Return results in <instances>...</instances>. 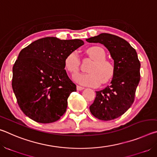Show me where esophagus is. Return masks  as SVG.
I'll use <instances>...</instances> for the list:
<instances>
[{"label":"esophagus","instance_id":"obj_1","mask_svg":"<svg viewBox=\"0 0 157 157\" xmlns=\"http://www.w3.org/2000/svg\"><path fill=\"white\" fill-rule=\"evenodd\" d=\"M84 89V87H83V86H79V85L77 86V90H78V91H81V90H83Z\"/></svg>","mask_w":157,"mask_h":157}]
</instances>
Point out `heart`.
Here are the masks:
<instances>
[{
	"label": "heart",
	"instance_id": "b5f03b06",
	"mask_svg": "<svg viewBox=\"0 0 157 157\" xmlns=\"http://www.w3.org/2000/svg\"><path fill=\"white\" fill-rule=\"evenodd\" d=\"M86 52L93 62L87 68L88 73L79 74L74 79L78 83L95 86L102 84H107L113 78L115 67L109 60L105 59V50L100 46H92L86 50ZM80 59L78 53L73 51L69 53L64 59L65 68L72 75L79 72L80 68Z\"/></svg>",
	"mask_w": 157,
	"mask_h": 157
}]
</instances>
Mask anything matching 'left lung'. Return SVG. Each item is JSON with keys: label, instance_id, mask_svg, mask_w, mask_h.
<instances>
[{"label": "left lung", "instance_id": "1", "mask_svg": "<svg viewBox=\"0 0 157 157\" xmlns=\"http://www.w3.org/2000/svg\"><path fill=\"white\" fill-rule=\"evenodd\" d=\"M86 41L104 45L114 61L115 72L111 84L96 91L94 102L89 107L95 118L113 120L126 112L134 102L140 79V61L136 50L118 36L102 33Z\"/></svg>", "mask_w": 157, "mask_h": 157}]
</instances>
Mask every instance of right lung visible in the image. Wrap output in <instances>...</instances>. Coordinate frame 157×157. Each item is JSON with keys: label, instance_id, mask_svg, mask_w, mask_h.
<instances>
[{"label": "right lung", "instance_id": "obj_1", "mask_svg": "<svg viewBox=\"0 0 157 157\" xmlns=\"http://www.w3.org/2000/svg\"><path fill=\"white\" fill-rule=\"evenodd\" d=\"M84 44L80 39L45 37L20 52L13 66L12 86L21 111L32 120L50 123L66 111L76 85L66 73L64 59Z\"/></svg>", "mask_w": 157, "mask_h": 157}]
</instances>
